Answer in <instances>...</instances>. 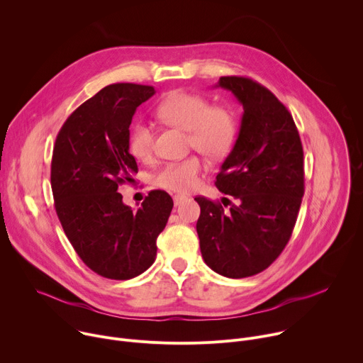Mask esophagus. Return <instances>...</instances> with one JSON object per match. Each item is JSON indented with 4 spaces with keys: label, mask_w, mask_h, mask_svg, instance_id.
I'll return each mask as SVG.
<instances>
[{
    "label": "esophagus",
    "mask_w": 363,
    "mask_h": 363,
    "mask_svg": "<svg viewBox=\"0 0 363 363\" xmlns=\"http://www.w3.org/2000/svg\"><path fill=\"white\" fill-rule=\"evenodd\" d=\"M186 199H188V198L184 196V195H175V196H174V203H175V205H179V203H182L184 201H186Z\"/></svg>",
    "instance_id": "34e87169"
}]
</instances>
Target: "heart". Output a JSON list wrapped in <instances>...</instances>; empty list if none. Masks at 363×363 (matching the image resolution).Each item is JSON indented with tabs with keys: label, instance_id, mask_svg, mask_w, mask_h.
<instances>
[{
	"label": "heart",
	"instance_id": "heart-1",
	"mask_svg": "<svg viewBox=\"0 0 363 363\" xmlns=\"http://www.w3.org/2000/svg\"><path fill=\"white\" fill-rule=\"evenodd\" d=\"M157 116L188 130V145L213 160L225 157L235 139L237 122L233 112L225 106H211L208 99L196 93H169L157 106ZM153 139L152 126L145 122L135 123L129 133L130 153L136 160L147 161L153 153ZM202 168L198 157L169 162L155 177V184L168 191L188 192L198 185Z\"/></svg>",
	"mask_w": 363,
	"mask_h": 363
}]
</instances>
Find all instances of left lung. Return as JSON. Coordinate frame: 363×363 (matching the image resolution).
I'll use <instances>...</instances> for the list:
<instances>
[{"label": "left lung", "mask_w": 363, "mask_h": 363, "mask_svg": "<svg viewBox=\"0 0 363 363\" xmlns=\"http://www.w3.org/2000/svg\"><path fill=\"white\" fill-rule=\"evenodd\" d=\"M217 87L230 90L244 109L216 181L235 203L225 198V211L220 202L196 196V233L206 266L242 279L266 270L291 237L304 194L303 146L290 112L269 89L238 76L220 77Z\"/></svg>", "instance_id": "obj_1"}]
</instances>
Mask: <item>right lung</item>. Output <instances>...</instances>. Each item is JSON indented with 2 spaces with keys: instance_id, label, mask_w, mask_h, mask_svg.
Wrapping results in <instances>:
<instances>
[{
  "instance_id": "1",
  "label": "right lung",
  "mask_w": 363,
  "mask_h": 363,
  "mask_svg": "<svg viewBox=\"0 0 363 363\" xmlns=\"http://www.w3.org/2000/svg\"><path fill=\"white\" fill-rule=\"evenodd\" d=\"M152 86L116 83L80 105L62 126L51 160V189L62 227L82 262L112 280H129L157 257V238L174 201L147 194L133 211L118 192L138 172L129 152V126Z\"/></svg>"
}]
</instances>
